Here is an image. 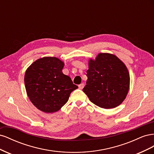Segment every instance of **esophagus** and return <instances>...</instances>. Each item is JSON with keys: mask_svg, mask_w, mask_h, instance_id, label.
I'll list each match as a JSON object with an SVG mask.
<instances>
[{"mask_svg": "<svg viewBox=\"0 0 154 154\" xmlns=\"http://www.w3.org/2000/svg\"><path fill=\"white\" fill-rule=\"evenodd\" d=\"M78 87H79V88H80V89H82V88L84 87V83H81L80 85H78Z\"/></svg>", "mask_w": 154, "mask_h": 154, "instance_id": "34e87169", "label": "esophagus"}]
</instances>
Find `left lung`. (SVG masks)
<instances>
[{"label":"left lung","instance_id":"8db88e82","mask_svg":"<svg viewBox=\"0 0 154 154\" xmlns=\"http://www.w3.org/2000/svg\"><path fill=\"white\" fill-rule=\"evenodd\" d=\"M87 85L83 91L90 101L101 108L119 106L127 97L130 74L125 64L116 55L102 53L88 60Z\"/></svg>","mask_w":154,"mask_h":154}]
</instances>
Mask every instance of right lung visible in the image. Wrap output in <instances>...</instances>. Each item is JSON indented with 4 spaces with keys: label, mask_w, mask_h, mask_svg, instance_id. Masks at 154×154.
<instances>
[{
    "label": "right lung",
    "mask_w": 154,
    "mask_h": 154,
    "mask_svg": "<svg viewBox=\"0 0 154 154\" xmlns=\"http://www.w3.org/2000/svg\"><path fill=\"white\" fill-rule=\"evenodd\" d=\"M64 62L56 57L36 60L26 69L24 83L31 103L45 113L58 111L66 104L71 93L78 88L64 74Z\"/></svg>",
    "instance_id": "add662e5"
}]
</instances>
